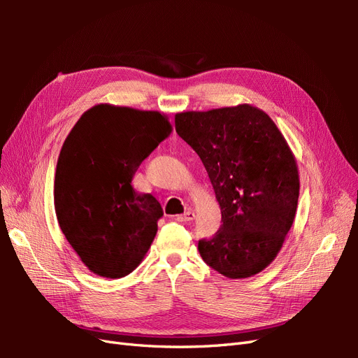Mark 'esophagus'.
<instances>
[{"mask_svg": "<svg viewBox=\"0 0 358 358\" xmlns=\"http://www.w3.org/2000/svg\"><path fill=\"white\" fill-rule=\"evenodd\" d=\"M194 218H196V215H194V212H191V210H188V212H185V213H182V215H178V221H180V222H189V221H192Z\"/></svg>", "mask_w": 358, "mask_h": 358, "instance_id": "1", "label": "esophagus"}]
</instances>
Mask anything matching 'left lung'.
<instances>
[{
    "mask_svg": "<svg viewBox=\"0 0 358 358\" xmlns=\"http://www.w3.org/2000/svg\"><path fill=\"white\" fill-rule=\"evenodd\" d=\"M196 150L221 208L222 225L199 241L204 263L231 278L264 270L282 248L299 201L294 155L267 113L249 104L175 116Z\"/></svg>",
    "mask_w": 358,
    "mask_h": 358,
    "instance_id": "1",
    "label": "left lung"
}]
</instances>
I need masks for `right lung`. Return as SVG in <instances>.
<instances>
[{
    "label": "right lung",
    "mask_w": 358,
    "mask_h": 358,
    "mask_svg": "<svg viewBox=\"0 0 358 358\" xmlns=\"http://www.w3.org/2000/svg\"><path fill=\"white\" fill-rule=\"evenodd\" d=\"M167 116L96 104L62 145L55 173V212L69 243L91 272L117 279L140 264L162 209L131 180L142 161L167 138Z\"/></svg>",
    "instance_id": "add662e5"
}]
</instances>
